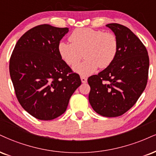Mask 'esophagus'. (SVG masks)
I'll list each match as a JSON object with an SVG mask.
<instances>
[{
    "mask_svg": "<svg viewBox=\"0 0 156 156\" xmlns=\"http://www.w3.org/2000/svg\"><path fill=\"white\" fill-rule=\"evenodd\" d=\"M80 80H81V82L83 83H86V82H87V78H86V77L80 76Z\"/></svg>",
    "mask_w": 156,
    "mask_h": 156,
    "instance_id": "34e87169",
    "label": "esophagus"
}]
</instances>
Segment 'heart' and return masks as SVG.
Wrapping results in <instances>:
<instances>
[{
	"label": "heart",
	"instance_id": "b5f03b06",
	"mask_svg": "<svg viewBox=\"0 0 156 156\" xmlns=\"http://www.w3.org/2000/svg\"><path fill=\"white\" fill-rule=\"evenodd\" d=\"M70 43L60 42L58 51L62 59L69 66H73L81 59H86L73 67L80 76L91 74L98 68H106L115 59L119 51V41L112 33L91 28H78L70 35Z\"/></svg>",
	"mask_w": 156,
	"mask_h": 156
}]
</instances>
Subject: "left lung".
Wrapping results in <instances>:
<instances>
[{"label":"left lung","mask_w":156,"mask_h":156,"mask_svg":"<svg viewBox=\"0 0 156 156\" xmlns=\"http://www.w3.org/2000/svg\"><path fill=\"white\" fill-rule=\"evenodd\" d=\"M107 27L119 41V51L110 65L90 76L89 100L95 112L118 117L134 106L147 85L149 57L145 46L128 27L112 23Z\"/></svg>","instance_id":"left-lung-1"}]
</instances>
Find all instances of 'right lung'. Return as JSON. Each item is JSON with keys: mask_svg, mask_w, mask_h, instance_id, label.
<instances>
[{"mask_svg": "<svg viewBox=\"0 0 156 156\" xmlns=\"http://www.w3.org/2000/svg\"><path fill=\"white\" fill-rule=\"evenodd\" d=\"M41 24L19 39L9 62V72L19 102L35 119L50 121L66 111L81 84L79 75L62 59L58 46L68 33Z\"/></svg>", "mask_w": 156, "mask_h": 156, "instance_id": "right-lung-1", "label": "right lung"}]
</instances>
